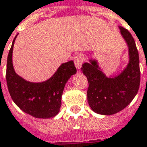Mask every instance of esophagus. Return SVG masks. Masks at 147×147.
<instances>
[{
	"label": "esophagus",
	"mask_w": 147,
	"mask_h": 147,
	"mask_svg": "<svg viewBox=\"0 0 147 147\" xmlns=\"http://www.w3.org/2000/svg\"><path fill=\"white\" fill-rule=\"evenodd\" d=\"M84 62V58L81 55H76L75 58H74V63H75V66L76 69L80 71V68H81V66H82V63Z\"/></svg>",
	"instance_id": "obj_1"
}]
</instances>
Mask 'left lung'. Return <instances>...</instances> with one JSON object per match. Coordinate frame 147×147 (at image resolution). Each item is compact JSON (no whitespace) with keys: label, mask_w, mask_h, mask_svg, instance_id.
I'll list each match as a JSON object with an SVG mask.
<instances>
[{"label":"left lung","mask_w":147,"mask_h":147,"mask_svg":"<svg viewBox=\"0 0 147 147\" xmlns=\"http://www.w3.org/2000/svg\"><path fill=\"white\" fill-rule=\"evenodd\" d=\"M120 34L129 49V63L116 76H107L98 61L89 58L81 71L88 79L87 98L89 107L95 113L114 115L129 105L139 89L140 68L138 51L134 37L127 29L119 27Z\"/></svg>","instance_id":"8db88e82"}]
</instances>
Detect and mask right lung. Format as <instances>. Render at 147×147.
Masks as SVG:
<instances>
[{
	"instance_id": "add662e5",
	"label": "right lung",
	"mask_w": 147,
	"mask_h": 147,
	"mask_svg": "<svg viewBox=\"0 0 147 147\" xmlns=\"http://www.w3.org/2000/svg\"><path fill=\"white\" fill-rule=\"evenodd\" d=\"M18 36V35H17ZM7 58L6 82L11 98L25 113L40 119L53 118L58 114L64 87L76 73L74 62L61 64L53 76L43 82L28 81L15 72L12 56L14 40Z\"/></svg>"
}]
</instances>
